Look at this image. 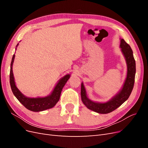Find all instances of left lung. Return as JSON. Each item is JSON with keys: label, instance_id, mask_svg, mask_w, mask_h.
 <instances>
[{"label": "left lung", "instance_id": "8db88e82", "mask_svg": "<svg viewBox=\"0 0 148 148\" xmlns=\"http://www.w3.org/2000/svg\"><path fill=\"white\" fill-rule=\"evenodd\" d=\"M120 47L122 48V51L125 57L127 64V76L123 86L118 95L114 97L109 102L106 103H99L89 100L86 96L83 84L81 85V96L83 104L89 109L92 110L99 114H108L114 111L123 103L126 101L131 95L135 83L136 73V63L134 59L133 51L131 47L129 46L123 39L120 41Z\"/></svg>", "mask_w": 148, "mask_h": 148}]
</instances>
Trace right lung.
Wrapping results in <instances>:
<instances>
[{"label": "right lung", "mask_w": 148, "mask_h": 148, "mask_svg": "<svg viewBox=\"0 0 148 148\" xmlns=\"http://www.w3.org/2000/svg\"><path fill=\"white\" fill-rule=\"evenodd\" d=\"M18 44H17V46ZM15 54H13L11 64H10V84L12 91L13 95L16 97L20 103H21L26 109L31 111L33 112H39L51 109L54 106L57 102L59 101L60 94L62 89L65 86V83L70 78V75H66L64 77L60 79L57 84L56 86L54 89L52 91V94L49 96L45 97H37V98H29L25 96L18 88L16 87V85L13 77L12 65L14 61Z\"/></svg>", "instance_id": "obj_1"}]
</instances>
